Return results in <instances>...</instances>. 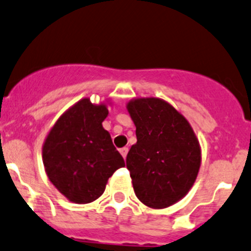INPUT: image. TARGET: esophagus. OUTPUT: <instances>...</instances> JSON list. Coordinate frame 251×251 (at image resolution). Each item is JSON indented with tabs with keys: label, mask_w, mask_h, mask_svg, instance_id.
Listing matches in <instances>:
<instances>
[{
	"label": "esophagus",
	"mask_w": 251,
	"mask_h": 251,
	"mask_svg": "<svg viewBox=\"0 0 251 251\" xmlns=\"http://www.w3.org/2000/svg\"><path fill=\"white\" fill-rule=\"evenodd\" d=\"M127 152H128V148L127 147H124V148H121V150H120V153H121V155H123V157H124V159H125L126 155H127Z\"/></svg>",
	"instance_id": "1"
}]
</instances>
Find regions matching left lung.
I'll return each instance as SVG.
<instances>
[{
  "instance_id": "8db88e82",
  "label": "left lung",
  "mask_w": 251,
  "mask_h": 251,
  "mask_svg": "<svg viewBox=\"0 0 251 251\" xmlns=\"http://www.w3.org/2000/svg\"><path fill=\"white\" fill-rule=\"evenodd\" d=\"M126 108L137 137L126 157L136 196L151 208L169 207L195 182L201 165L199 140L189 121L163 99H132Z\"/></svg>"
}]
</instances>
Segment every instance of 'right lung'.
Returning a JSON list of instances; mask_svg holds the SVG:
<instances>
[{
	"label": "right lung",
	"instance_id": "obj_1",
	"mask_svg": "<svg viewBox=\"0 0 251 251\" xmlns=\"http://www.w3.org/2000/svg\"><path fill=\"white\" fill-rule=\"evenodd\" d=\"M105 104L81 99L58 118L43 146L48 177L65 198L75 203H89L104 193L108 179L124 158L104 130Z\"/></svg>",
	"mask_w": 251,
	"mask_h": 251
}]
</instances>
